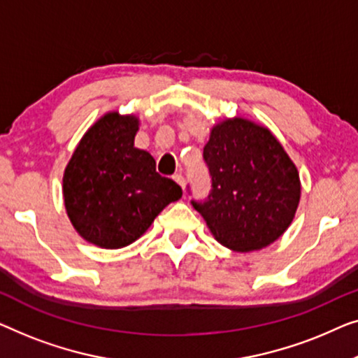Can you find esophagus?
Here are the masks:
<instances>
[{
    "instance_id": "34e87169",
    "label": "esophagus",
    "mask_w": 358,
    "mask_h": 358,
    "mask_svg": "<svg viewBox=\"0 0 358 358\" xmlns=\"http://www.w3.org/2000/svg\"><path fill=\"white\" fill-rule=\"evenodd\" d=\"M173 180L177 181V183L181 186V188L185 189V178H183V175L181 173H177V175H173Z\"/></svg>"
}]
</instances>
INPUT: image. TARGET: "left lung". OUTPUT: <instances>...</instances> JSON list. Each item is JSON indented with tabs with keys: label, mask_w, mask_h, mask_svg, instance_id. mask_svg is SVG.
<instances>
[{
	"label": "left lung",
	"mask_w": 358,
	"mask_h": 358,
	"mask_svg": "<svg viewBox=\"0 0 358 358\" xmlns=\"http://www.w3.org/2000/svg\"><path fill=\"white\" fill-rule=\"evenodd\" d=\"M210 193L191 201L220 245L234 251L274 243L294 220L300 201L295 164L268 128L229 118L210 129L203 150Z\"/></svg>",
	"instance_id": "8db88e82"
}]
</instances>
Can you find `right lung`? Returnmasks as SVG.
<instances>
[{
  "instance_id": "add662e5",
  "label": "right lung",
  "mask_w": 358,
  "mask_h": 358,
  "mask_svg": "<svg viewBox=\"0 0 358 358\" xmlns=\"http://www.w3.org/2000/svg\"><path fill=\"white\" fill-rule=\"evenodd\" d=\"M139 120L110 112L83 136L63 175L68 217L100 248H123L150 227L165 206L183 194L157 173L149 152L134 148Z\"/></svg>"
}]
</instances>
